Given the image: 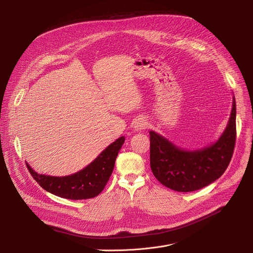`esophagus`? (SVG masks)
I'll return each instance as SVG.
<instances>
[{"mask_svg":"<svg viewBox=\"0 0 253 253\" xmlns=\"http://www.w3.org/2000/svg\"><path fill=\"white\" fill-rule=\"evenodd\" d=\"M148 126V122L147 120H145L143 117H140V118H137L134 123H133V129L135 131H141V130H144L145 128H147Z\"/></svg>","mask_w":253,"mask_h":253,"instance_id":"34e87169","label":"esophagus"}]
</instances>
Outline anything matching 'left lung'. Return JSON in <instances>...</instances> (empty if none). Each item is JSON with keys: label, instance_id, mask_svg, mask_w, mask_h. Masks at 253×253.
Here are the masks:
<instances>
[{"label": "left lung", "instance_id": "obj_1", "mask_svg": "<svg viewBox=\"0 0 253 253\" xmlns=\"http://www.w3.org/2000/svg\"><path fill=\"white\" fill-rule=\"evenodd\" d=\"M227 128L218 140L197 151H184L150 131L151 169L165 187L177 192L200 190L219 178L228 168L236 141V101Z\"/></svg>", "mask_w": 253, "mask_h": 253}]
</instances>
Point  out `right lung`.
Segmentation results:
<instances>
[{
	"mask_svg": "<svg viewBox=\"0 0 253 253\" xmlns=\"http://www.w3.org/2000/svg\"><path fill=\"white\" fill-rule=\"evenodd\" d=\"M125 141L121 136L111 143L102 153L81 171L68 176H50L39 174L26 164L35 180L47 192L71 200H83L99 195L109 181L116 158Z\"/></svg>",
	"mask_w": 253,
	"mask_h": 253,
	"instance_id": "obj_1",
	"label": "right lung"
}]
</instances>
